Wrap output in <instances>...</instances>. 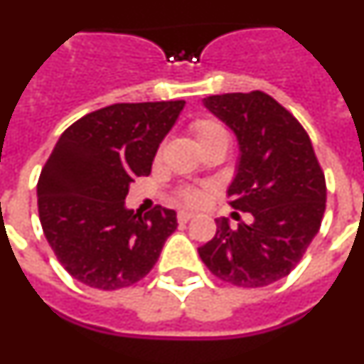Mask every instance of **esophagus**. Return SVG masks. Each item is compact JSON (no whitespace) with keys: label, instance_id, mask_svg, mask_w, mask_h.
<instances>
[{"label":"esophagus","instance_id":"34e87169","mask_svg":"<svg viewBox=\"0 0 364 364\" xmlns=\"http://www.w3.org/2000/svg\"><path fill=\"white\" fill-rule=\"evenodd\" d=\"M193 217H195V213H191V211H178V215H176L178 222H188Z\"/></svg>","mask_w":364,"mask_h":364}]
</instances>
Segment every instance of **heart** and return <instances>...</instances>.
Returning <instances> with one entry per match:
<instances>
[{
  "label": "heart",
  "mask_w": 364,
  "mask_h": 364,
  "mask_svg": "<svg viewBox=\"0 0 364 364\" xmlns=\"http://www.w3.org/2000/svg\"><path fill=\"white\" fill-rule=\"evenodd\" d=\"M189 129L195 134L197 142L200 147L210 146L215 142H228L226 127L213 117H198L191 120ZM175 198L182 204L188 205H198L205 198V188H198V186H180L175 189Z\"/></svg>",
  "instance_id": "obj_1"
}]
</instances>
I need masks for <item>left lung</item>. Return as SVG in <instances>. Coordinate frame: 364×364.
Listing matches in <instances>:
<instances>
[{
	"mask_svg": "<svg viewBox=\"0 0 364 364\" xmlns=\"http://www.w3.org/2000/svg\"><path fill=\"white\" fill-rule=\"evenodd\" d=\"M204 104L237 134L242 154L228 198L253 222L231 230L226 218H217V233L198 255L220 281L268 286L299 264L319 231L324 173L301 122L266 92L213 95Z\"/></svg>",
	"mask_w": 364,
	"mask_h": 364,
	"instance_id": "obj_1",
	"label": "left lung"
}]
</instances>
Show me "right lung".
<instances>
[{
	"instance_id": "right-lung-1",
	"label": "right lung",
	"mask_w": 364,
	"mask_h": 364,
	"mask_svg": "<svg viewBox=\"0 0 364 364\" xmlns=\"http://www.w3.org/2000/svg\"><path fill=\"white\" fill-rule=\"evenodd\" d=\"M184 100L112 104L63 131L38 180V213L60 264L98 290L133 286L153 269L176 213L125 210L129 184L154 154Z\"/></svg>"
}]
</instances>
